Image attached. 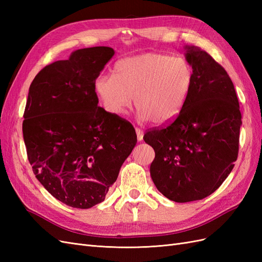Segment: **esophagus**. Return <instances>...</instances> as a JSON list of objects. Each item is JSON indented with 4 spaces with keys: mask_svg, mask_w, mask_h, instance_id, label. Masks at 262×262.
Returning <instances> with one entry per match:
<instances>
[{
    "mask_svg": "<svg viewBox=\"0 0 262 262\" xmlns=\"http://www.w3.org/2000/svg\"><path fill=\"white\" fill-rule=\"evenodd\" d=\"M136 132H137V137H138V140L139 141H142L143 140V136H144V133H143V131H142L141 129H136Z\"/></svg>",
    "mask_w": 262,
    "mask_h": 262,
    "instance_id": "esophagus-1",
    "label": "esophagus"
}]
</instances>
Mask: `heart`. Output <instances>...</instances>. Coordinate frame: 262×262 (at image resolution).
<instances>
[{
    "label": "heart",
    "instance_id": "1",
    "mask_svg": "<svg viewBox=\"0 0 262 262\" xmlns=\"http://www.w3.org/2000/svg\"><path fill=\"white\" fill-rule=\"evenodd\" d=\"M193 82V68L186 58L147 52L119 60L114 76L99 75L94 90L107 113L123 116L134 97L140 121L163 125L179 115Z\"/></svg>",
    "mask_w": 262,
    "mask_h": 262
}]
</instances>
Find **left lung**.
<instances>
[{
    "instance_id": "8db88e82",
    "label": "left lung",
    "mask_w": 262,
    "mask_h": 262,
    "mask_svg": "<svg viewBox=\"0 0 262 262\" xmlns=\"http://www.w3.org/2000/svg\"><path fill=\"white\" fill-rule=\"evenodd\" d=\"M194 82L170 124L144 134L155 150L150 177L157 190L178 203L201 200L223 184L238 155L242 114L224 68L194 46L185 47Z\"/></svg>"
}]
</instances>
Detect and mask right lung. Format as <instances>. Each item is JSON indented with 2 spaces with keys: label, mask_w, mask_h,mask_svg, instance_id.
Here are the masks:
<instances>
[{
  "label": "right lung",
  "mask_w": 262,
  "mask_h": 262,
  "mask_svg": "<svg viewBox=\"0 0 262 262\" xmlns=\"http://www.w3.org/2000/svg\"><path fill=\"white\" fill-rule=\"evenodd\" d=\"M115 50L78 49L43 68L30 84L23 136L33 171L55 199L90 209L109 187L137 144L130 122L98 106L94 90Z\"/></svg>",
  "instance_id": "add662e5"
}]
</instances>
